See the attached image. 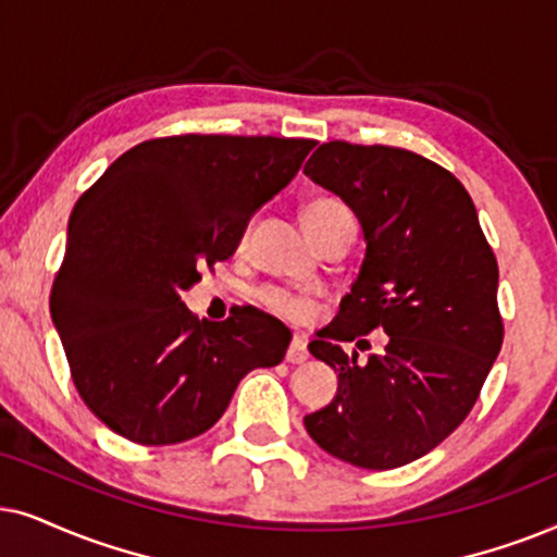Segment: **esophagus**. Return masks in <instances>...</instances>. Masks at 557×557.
<instances>
[{
    "instance_id": "obj_1",
    "label": "esophagus",
    "mask_w": 557,
    "mask_h": 557,
    "mask_svg": "<svg viewBox=\"0 0 557 557\" xmlns=\"http://www.w3.org/2000/svg\"><path fill=\"white\" fill-rule=\"evenodd\" d=\"M308 356H310V354H308L306 338L295 336V338L290 341V348H287V356H285V359L290 361V364H306Z\"/></svg>"
}]
</instances>
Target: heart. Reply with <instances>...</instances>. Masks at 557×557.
Wrapping results in <instances>:
<instances>
[{
  "instance_id": "1",
  "label": "heart",
  "mask_w": 557,
  "mask_h": 557,
  "mask_svg": "<svg viewBox=\"0 0 557 557\" xmlns=\"http://www.w3.org/2000/svg\"><path fill=\"white\" fill-rule=\"evenodd\" d=\"M302 224H306V232L310 239H318V236L331 232L333 226L338 224H354L351 211L346 209L341 201H333V198H321V201H313L306 206L302 211ZM259 302L272 313L287 318L293 323H308L315 313V302L306 298V295H295L287 290H280V287H267V290L259 293Z\"/></svg>"
}]
</instances>
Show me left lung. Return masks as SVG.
Instances as JSON below:
<instances>
[{"instance_id":"obj_1","label":"left lung","mask_w":557,"mask_h":557,"mask_svg":"<svg viewBox=\"0 0 557 557\" xmlns=\"http://www.w3.org/2000/svg\"><path fill=\"white\" fill-rule=\"evenodd\" d=\"M302 173L356 213L367 242L338 315L308 344L338 389L306 430L341 461L397 469L446 441L479 399L504 338L499 267L469 190L420 154L336 139ZM374 327L388 333L380 355L343 351Z\"/></svg>"}]
</instances>
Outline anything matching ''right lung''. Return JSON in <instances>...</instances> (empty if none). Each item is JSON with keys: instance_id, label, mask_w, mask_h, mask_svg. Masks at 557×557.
<instances>
[{"instance_id": "obj_1", "label": "right lung", "mask_w": 557, "mask_h": 557, "mask_svg": "<svg viewBox=\"0 0 557 557\" xmlns=\"http://www.w3.org/2000/svg\"><path fill=\"white\" fill-rule=\"evenodd\" d=\"M313 139L181 135L132 147L73 206L50 315L73 384L103 425L173 446L216 425L236 384L285 359L259 313L198 321L181 295L239 247Z\"/></svg>"}]
</instances>
